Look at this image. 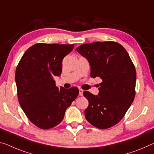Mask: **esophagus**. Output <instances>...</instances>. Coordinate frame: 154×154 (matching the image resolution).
I'll use <instances>...</instances> for the list:
<instances>
[{"instance_id":"obj_1","label":"esophagus","mask_w":154,"mask_h":154,"mask_svg":"<svg viewBox=\"0 0 154 154\" xmlns=\"http://www.w3.org/2000/svg\"><path fill=\"white\" fill-rule=\"evenodd\" d=\"M79 95H80V96H82V95H83V92H84V90H83L81 89V88H79Z\"/></svg>"}]
</instances>
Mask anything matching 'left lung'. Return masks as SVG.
I'll return each instance as SVG.
<instances>
[{"label": "left lung", "mask_w": 154, "mask_h": 154, "mask_svg": "<svg viewBox=\"0 0 154 154\" xmlns=\"http://www.w3.org/2000/svg\"><path fill=\"white\" fill-rule=\"evenodd\" d=\"M77 51L88 60L91 77L102 79L99 95L84 92L89 103L85 117L95 128H111L123 118L135 97V66L125 48L113 41L84 44Z\"/></svg>", "instance_id": "left-lung-1"}]
</instances>
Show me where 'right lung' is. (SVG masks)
Listing matches in <instances>:
<instances>
[{
    "mask_svg": "<svg viewBox=\"0 0 154 154\" xmlns=\"http://www.w3.org/2000/svg\"><path fill=\"white\" fill-rule=\"evenodd\" d=\"M74 45L38 43L24 53L16 70L18 101L29 120L48 130L63 120L65 112L79 94V89L60 88L54 76H60L62 60Z\"/></svg>",
    "mask_w": 154,
    "mask_h": 154,
    "instance_id": "1",
    "label": "right lung"
}]
</instances>
